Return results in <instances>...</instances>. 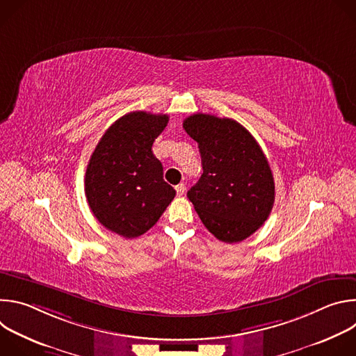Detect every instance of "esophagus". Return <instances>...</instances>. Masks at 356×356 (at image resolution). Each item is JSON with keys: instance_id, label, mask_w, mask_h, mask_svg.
<instances>
[{"instance_id": "34e87169", "label": "esophagus", "mask_w": 356, "mask_h": 356, "mask_svg": "<svg viewBox=\"0 0 356 356\" xmlns=\"http://www.w3.org/2000/svg\"><path fill=\"white\" fill-rule=\"evenodd\" d=\"M175 188H176V193H177V195H183V194L186 193V186H184L183 183L177 184Z\"/></svg>"}]
</instances>
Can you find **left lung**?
I'll return each mask as SVG.
<instances>
[{"mask_svg":"<svg viewBox=\"0 0 356 356\" xmlns=\"http://www.w3.org/2000/svg\"><path fill=\"white\" fill-rule=\"evenodd\" d=\"M183 128L198 143L202 163L188 200L217 239L243 241L264 225L275 202L273 175L264 150L231 118L197 113L184 120Z\"/></svg>","mask_w":356,"mask_h":356,"instance_id":"8db88e82","label":"left lung"}]
</instances>
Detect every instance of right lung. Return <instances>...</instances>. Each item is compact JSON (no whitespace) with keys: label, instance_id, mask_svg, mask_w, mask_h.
<instances>
[{"label":"right lung","instance_id":"right-lung-1","mask_svg":"<svg viewBox=\"0 0 356 356\" xmlns=\"http://www.w3.org/2000/svg\"><path fill=\"white\" fill-rule=\"evenodd\" d=\"M168 122L166 114H125L106 131L87 165L90 210L101 225L124 238L154 227L176 195L152 152Z\"/></svg>","mask_w":356,"mask_h":356}]
</instances>
